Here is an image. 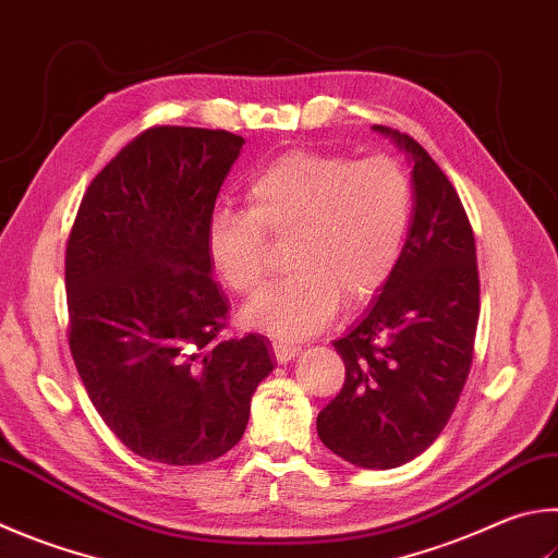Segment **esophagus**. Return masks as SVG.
<instances>
[{
	"label": "esophagus",
	"mask_w": 558,
	"mask_h": 558,
	"mask_svg": "<svg viewBox=\"0 0 558 558\" xmlns=\"http://www.w3.org/2000/svg\"><path fill=\"white\" fill-rule=\"evenodd\" d=\"M272 351H276V359L280 361V363H288V361H292L295 356H300V347L298 343H288V341H276L272 343Z\"/></svg>",
	"instance_id": "1"
}]
</instances>
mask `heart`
<instances>
[{"instance_id":"b5f03b06","label":"heart","mask_w":558,"mask_h":558,"mask_svg":"<svg viewBox=\"0 0 558 558\" xmlns=\"http://www.w3.org/2000/svg\"><path fill=\"white\" fill-rule=\"evenodd\" d=\"M248 211L219 209L209 219L207 251L239 295L268 280L272 241H288L295 268L241 314L248 329L276 339H305L327 327L341 300L361 307L398 270L410 234L414 192L388 156L351 160L295 150L251 178Z\"/></svg>"}]
</instances>
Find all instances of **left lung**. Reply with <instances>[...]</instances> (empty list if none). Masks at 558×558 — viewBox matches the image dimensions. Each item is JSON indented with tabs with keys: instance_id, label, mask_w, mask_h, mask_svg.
Listing matches in <instances>:
<instances>
[{
	"instance_id": "left-lung-1",
	"label": "left lung",
	"mask_w": 558,
	"mask_h": 558,
	"mask_svg": "<svg viewBox=\"0 0 558 558\" xmlns=\"http://www.w3.org/2000/svg\"><path fill=\"white\" fill-rule=\"evenodd\" d=\"M412 163V225L398 270L333 341L347 378L317 414L324 447L361 469L412 461L447 427L473 361L481 282L471 221L417 141L388 126Z\"/></svg>"
}]
</instances>
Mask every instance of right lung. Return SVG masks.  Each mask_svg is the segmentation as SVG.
<instances>
[{
  "mask_svg": "<svg viewBox=\"0 0 558 558\" xmlns=\"http://www.w3.org/2000/svg\"><path fill=\"white\" fill-rule=\"evenodd\" d=\"M244 138L141 131L99 170L65 248L68 343L99 417L148 461H215L244 437L272 371L260 333L219 339L227 298L207 227Z\"/></svg>",
  "mask_w": 558,
  "mask_h": 558,
  "instance_id": "obj_1",
  "label": "right lung"
}]
</instances>
